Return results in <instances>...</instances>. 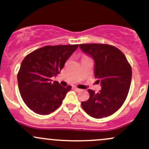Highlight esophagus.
<instances>
[{
	"label": "esophagus",
	"mask_w": 149,
	"mask_h": 149,
	"mask_svg": "<svg viewBox=\"0 0 149 149\" xmlns=\"http://www.w3.org/2000/svg\"><path fill=\"white\" fill-rule=\"evenodd\" d=\"M73 88H74L75 91H81V89H80V88H78L77 87H74Z\"/></svg>",
	"instance_id": "34e87169"
}]
</instances>
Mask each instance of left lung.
<instances>
[{
	"mask_svg": "<svg viewBox=\"0 0 149 149\" xmlns=\"http://www.w3.org/2000/svg\"><path fill=\"white\" fill-rule=\"evenodd\" d=\"M83 53L94 60L95 77L101 90H88L90 97L81 102L88 114L96 119L112 115L125 101L132 81V68L121 51L104 44L79 45Z\"/></svg>",
	"mask_w": 149,
	"mask_h": 149,
	"instance_id": "8db88e82",
	"label": "left lung"
}]
</instances>
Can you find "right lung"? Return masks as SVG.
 Here are the masks:
<instances>
[{"label": "right lung", "mask_w": 149, "mask_h": 149, "mask_svg": "<svg viewBox=\"0 0 149 149\" xmlns=\"http://www.w3.org/2000/svg\"><path fill=\"white\" fill-rule=\"evenodd\" d=\"M78 45L45 46L22 61L17 73L20 95L26 105L39 114H49L61 105L71 86L63 87L52 78L59 74Z\"/></svg>", "instance_id": "right-lung-1"}]
</instances>
